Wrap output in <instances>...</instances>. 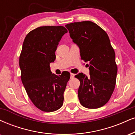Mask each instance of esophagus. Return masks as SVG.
<instances>
[{"mask_svg": "<svg viewBox=\"0 0 135 135\" xmlns=\"http://www.w3.org/2000/svg\"><path fill=\"white\" fill-rule=\"evenodd\" d=\"M74 76H75V74H70V79H74Z\"/></svg>", "mask_w": 135, "mask_h": 135, "instance_id": "esophagus-1", "label": "esophagus"}]
</instances>
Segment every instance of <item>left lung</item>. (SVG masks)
Returning a JSON list of instances; mask_svg holds the SVG:
<instances>
[{
  "mask_svg": "<svg viewBox=\"0 0 135 135\" xmlns=\"http://www.w3.org/2000/svg\"><path fill=\"white\" fill-rule=\"evenodd\" d=\"M65 27L80 48L81 59L89 63V77L82 73L75 76L80 82L78 90L80 103L87 108H100L111 98L118 72L115 52L108 34L91 21L70 23Z\"/></svg>",
  "mask_w": 135,
  "mask_h": 135,
  "instance_id": "1",
  "label": "left lung"
}]
</instances>
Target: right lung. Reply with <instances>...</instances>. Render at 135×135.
<instances>
[{
	"label": "right lung",
	"instance_id": "1",
	"mask_svg": "<svg viewBox=\"0 0 135 135\" xmlns=\"http://www.w3.org/2000/svg\"><path fill=\"white\" fill-rule=\"evenodd\" d=\"M66 32L61 26H41L30 31L24 40L19 56L21 80L32 103L41 111H55L63 105L70 74H52L50 63L55 60L58 43Z\"/></svg>",
	"mask_w": 135,
	"mask_h": 135
}]
</instances>
